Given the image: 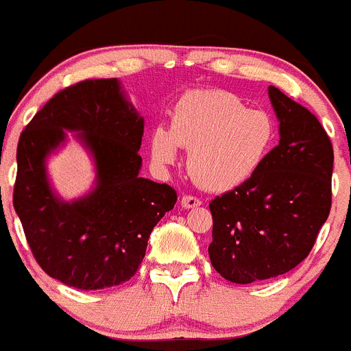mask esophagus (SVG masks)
<instances>
[{"instance_id":"esophagus-1","label":"esophagus","mask_w":351,"mask_h":351,"mask_svg":"<svg viewBox=\"0 0 351 351\" xmlns=\"http://www.w3.org/2000/svg\"><path fill=\"white\" fill-rule=\"evenodd\" d=\"M181 205H182V208H186V210H189V208H196V206L202 205V199L196 198V196H189V195H186V196H182Z\"/></svg>"}]
</instances>
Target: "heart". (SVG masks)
<instances>
[{
    "instance_id": "heart-1",
    "label": "heart",
    "mask_w": 351,
    "mask_h": 351,
    "mask_svg": "<svg viewBox=\"0 0 351 351\" xmlns=\"http://www.w3.org/2000/svg\"><path fill=\"white\" fill-rule=\"evenodd\" d=\"M278 129L260 108H246L238 96L219 89H196L176 101L170 128L149 132V155L160 169L189 149V172L202 188L223 193L255 176L272 153Z\"/></svg>"
}]
</instances>
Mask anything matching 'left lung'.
Returning a JSON list of instances; mask_svg holds the SVG:
<instances>
[{
    "label": "left lung",
    "instance_id": "1",
    "mask_svg": "<svg viewBox=\"0 0 351 351\" xmlns=\"http://www.w3.org/2000/svg\"><path fill=\"white\" fill-rule=\"evenodd\" d=\"M279 145L239 188L210 202L213 269L236 285L278 278L306 258L331 210L335 153L305 106L270 86Z\"/></svg>",
    "mask_w": 351,
    "mask_h": 351
}]
</instances>
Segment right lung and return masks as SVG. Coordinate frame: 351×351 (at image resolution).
Instances as JSON below:
<instances>
[{"label":"right lung","mask_w":351,"mask_h":351,"mask_svg":"<svg viewBox=\"0 0 351 351\" xmlns=\"http://www.w3.org/2000/svg\"><path fill=\"white\" fill-rule=\"evenodd\" d=\"M66 132H76L95 162V186L72 202L52 189L45 169ZM143 132L145 119L119 79L56 93L22 131L13 206L49 278L84 291L105 289L129 281L141 265L153 228L178 202L169 184L139 176Z\"/></svg>","instance_id":"obj_1"}]
</instances>
